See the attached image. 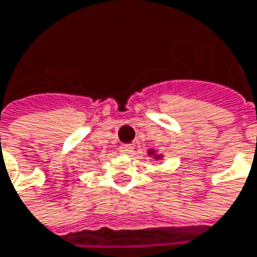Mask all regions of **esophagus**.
Wrapping results in <instances>:
<instances>
[{
  "mask_svg": "<svg viewBox=\"0 0 257 257\" xmlns=\"http://www.w3.org/2000/svg\"><path fill=\"white\" fill-rule=\"evenodd\" d=\"M119 151H121V154L130 155V154H133V151H135V145L133 144L121 145V146H119Z\"/></svg>",
  "mask_w": 257,
  "mask_h": 257,
  "instance_id": "1",
  "label": "esophagus"
}]
</instances>
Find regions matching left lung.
<instances>
[{
    "mask_svg": "<svg viewBox=\"0 0 257 257\" xmlns=\"http://www.w3.org/2000/svg\"><path fill=\"white\" fill-rule=\"evenodd\" d=\"M148 154H149V155H151V157H154V158H155V160H160V158H161V155H157V154H155V151H154V149H151V151H149V152H148Z\"/></svg>",
    "mask_w": 257,
    "mask_h": 257,
    "instance_id": "1",
    "label": "left lung"
}]
</instances>
